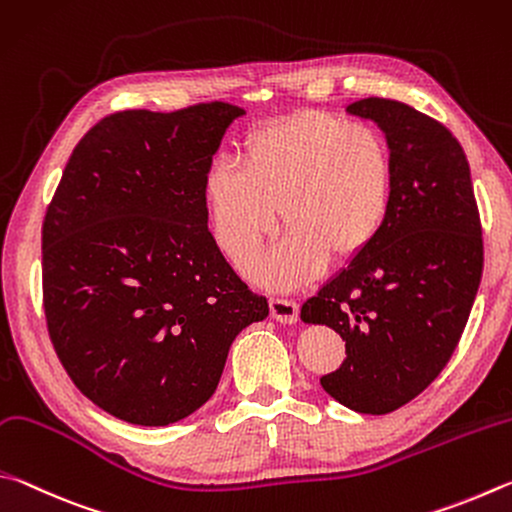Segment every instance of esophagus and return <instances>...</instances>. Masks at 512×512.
<instances>
[{"label": "esophagus", "instance_id": "esophagus-1", "mask_svg": "<svg viewBox=\"0 0 512 512\" xmlns=\"http://www.w3.org/2000/svg\"><path fill=\"white\" fill-rule=\"evenodd\" d=\"M270 312L276 321H281V324H294V321L299 319V306L290 299H279V297H272L270 299Z\"/></svg>", "mask_w": 512, "mask_h": 512}]
</instances>
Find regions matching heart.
I'll list each match as a JSON object with an SVG mask.
<instances>
[{"instance_id":"obj_1","label":"heart","mask_w":512,"mask_h":512,"mask_svg":"<svg viewBox=\"0 0 512 512\" xmlns=\"http://www.w3.org/2000/svg\"><path fill=\"white\" fill-rule=\"evenodd\" d=\"M236 159L206 170L202 204L215 242L238 267L254 258L281 215L288 229L281 245L251 267L272 288H297L326 261H355L389 220L396 161L373 125L297 112L251 130Z\"/></svg>"}]
</instances>
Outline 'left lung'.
<instances>
[{
  "label": "left lung",
  "instance_id": "left-lung-1",
  "mask_svg": "<svg viewBox=\"0 0 512 512\" xmlns=\"http://www.w3.org/2000/svg\"><path fill=\"white\" fill-rule=\"evenodd\" d=\"M346 112L387 134L393 204L378 240L303 303L301 319L346 342L342 366L321 378L328 396L380 416L414 400L450 362L481 283V220L470 164L445 125L375 96Z\"/></svg>",
  "mask_w": 512,
  "mask_h": 512
}]
</instances>
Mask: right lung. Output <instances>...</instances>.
Here are the masks:
<instances>
[{"mask_svg":"<svg viewBox=\"0 0 512 512\" xmlns=\"http://www.w3.org/2000/svg\"><path fill=\"white\" fill-rule=\"evenodd\" d=\"M229 103L128 110L89 130L42 224L49 337L83 396L132 425L164 427L213 396L229 346L270 315L224 261L202 182Z\"/></svg>","mask_w":512,"mask_h":512,"instance_id":"add662e5","label":"right lung"}]
</instances>
